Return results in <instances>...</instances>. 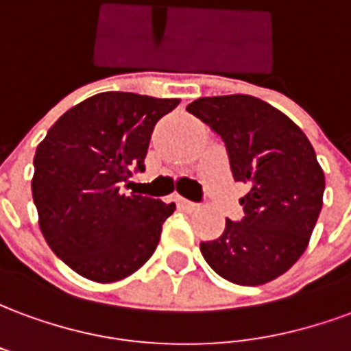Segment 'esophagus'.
Segmentation results:
<instances>
[{"label": "esophagus", "mask_w": 351, "mask_h": 351, "mask_svg": "<svg viewBox=\"0 0 351 351\" xmlns=\"http://www.w3.org/2000/svg\"><path fill=\"white\" fill-rule=\"evenodd\" d=\"M180 205H182L184 208H188V210H197L199 208L197 203H193V201H188V199H182V197H180Z\"/></svg>", "instance_id": "esophagus-1"}]
</instances>
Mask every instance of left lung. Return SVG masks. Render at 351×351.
Returning a JSON list of instances; mask_svg holds the SVG:
<instances>
[{
    "instance_id": "left-lung-1",
    "label": "left lung",
    "mask_w": 351,
    "mask_h": 351,
    "mask_svg": "<svg viewBox=\"0 0 351 351\" xmlns=\"http://www.w3.org/2000/svg\"><path fill=\"white\" fill-rule=\"evenodd\" d=\"M226 143L237 182L250 186L241 199L244 218L226 220L201 254L221 278L261 286L291 267L308 246L324 205L325 176L299 125L252 95L199 97L186 107Z\"/></svg>"
}]
</instances>
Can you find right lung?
<instances>
[{
  "mask_svg": "<svg viewBox=\"0 0 351 351\" xmlns=\"http://www.w3.org/2000/svg\"><path fill=\"white\" fill-rule=\"evenodd\" d=\"M180 99L103 92L58 118L37 146L32 193L52 252L80 276L116 282L141 269L175 203L120 193L145 171L154 125Z\"/></svg>",
  "mask_w": 351,
  "mask_h": 351,
  "instance_id": "obj_1",
  "label": "right lung"
}]
</instances>
